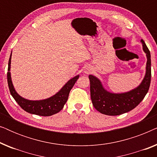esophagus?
<instances>
[{"label":"esophagus","mask_w":157,"mask_h":157,"mask_svg":"<svg viewBox=\"0 0 157 157\" xmlns=\"http://www.w3.org/2000/svg\"><path fill=\"white\" fill-rule=\"evenodd\" d=\"M84 73L86 74H90V73H91V70L89 69V68H86V69L84 71Z\"/></svg>","instance_id":"34e87169"}]
</instances>
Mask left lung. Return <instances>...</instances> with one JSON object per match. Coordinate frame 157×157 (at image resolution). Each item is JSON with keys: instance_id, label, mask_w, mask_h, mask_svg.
<instances>
[{"instance_id": "1", "label": "left lung", "mask_w": 157, "mask_h": 157, "mask_svg": "<svg viewBox=\"0 0 157 157\" xmlns=\"http://www.w3.org/2000/svg\"><path fill=\"white\" fill-rule=\"evenodd\" d=\"M141 42L147 61L144 78L136 88L125 93H111L104 89L98 78L93 75L89 76L92 104L103 114L117 116L132 110L140 104L149 91L151 76V54L144 41L141 39Z\"/></svg>"}]
</instances>
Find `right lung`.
<instances>
[{"mask_svg": "<svg viewBox=\"0 0 157 157\" xmlns=\"http://www.w3.org/2000/svg\"><path fill=\"white\" fill-rule=\"evenodd\" d=\"M11 54L10 56L9 61H8V68L7 73L8 84L9 88L10 94L19 106L23 110L28 113L36 114L42 117H49L57 113L63 108L64 105L67 101L68 95H69L71 89L74 86L77 79L79 78V75H77L74 78L70 79L59 92L55 95L51 96L50 98L43 100L32 101L25 99L17 93L13 85L11 76H10V63H11Z\"/></svg>", "mask_w": 157, "mask_h": 157, "instance_id": "1", "label": "right lung"}]
</instances>
